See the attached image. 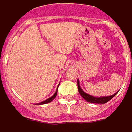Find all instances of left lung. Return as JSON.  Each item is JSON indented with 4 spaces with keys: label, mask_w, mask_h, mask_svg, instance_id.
I'll use <instances>...</instances> for the list:
<instances>
[{
    "label": "left lung",
    "mask_w": 132,
    "mask_h": 132,
    "mask_svg": "<svg viewBox=\"0 0 132 132\" xmlns=\"http://www.w3.org/2000/svg\"><path fill=\"white\" fill-rule=\"evenodd\" d=\"M77 84H78V90L80 95L88 102H90V103H106V102H108L109 101H110L114 96L117 94L115 93L114 94L111 95V96H107V97H93L91 95H89L86 93H85L82 89L80 88V85H79V81L78 80L77 81Z\"/></svg>",
    "instance_id": "8db88e82"
}]
</instances>
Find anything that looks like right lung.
I'll return each mask as SVG.
<instances>
[{
	"instance_id": "add662e5",
	"label": "right lung",
	"mask_w": 132,
	"mask_h": 132,
	"mask_svg": "<svg viewBox=\"0 0 132 132\" xmlns=\"http://www.w3.org/2000/svg\"><path fill=\"white\" fill-rule=\"evenodd\" d=\"M56 94H57V90L55 92V94H54V95L51 97H50V98H48L47 100H46V101H44L42 102V103H39L38 104H45V103H50V102H51L53 100H54V98L56 97Z\"/></svg>"
}]
</instances>
